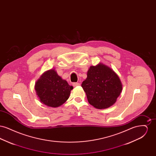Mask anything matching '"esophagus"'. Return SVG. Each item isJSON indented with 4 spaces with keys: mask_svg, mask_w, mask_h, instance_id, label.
<instances>
[{
    "mask_svg": "<svg viewBox=\"0 0 156 156\" xmlns=\"http://www.w3.org/2000/svg\"><path fill=\"white\" fill-rule=\"evenodd\" d=\"M73 85L75 87H78V86H80V83H78V82H74L73 83Z\"/></svg>",
    "mask_w": 156,
    "mask_h": 156,
    "instance_id": "34e87169",
    "label": "esophagus"
}]
</instances>
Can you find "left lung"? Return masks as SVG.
<instances>
[{"mask_svg":"<svg viewBox=\"0 0 156 156\" xmlns=\"http://www.w3.org/2000/svg\"><path fill=\"white\" fill-rule=\"evenodd\" d=\"M81 87L89 104L99 109L112 106L122 90V84L118 75L102 63L89 67L87 78Z\"/></svg>","mask_w":156,"mask_h":156,"instance_id":"8db88e82","label":"left lung"}]
</instances>
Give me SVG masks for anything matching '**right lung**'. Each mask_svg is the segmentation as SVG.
Here are the masks:
<instances>
[{
  "label": "right lung",
  "mask_w": 156,
  "mask_h": 156,
  "mask_svg": "<svg viewBox=\"0 0 156 156\" xmlns=\"http://www.w3.org/2000/svg\"><path fill=\"white\" fill-rule=\"evenodd\" d=\"M34 88L42 104L57 108L67 101L73 87L59 76L54 69H51L41 75L35 83Z\"/></svg>",
  "instance_id": "obj_1"
}]
</instances>
